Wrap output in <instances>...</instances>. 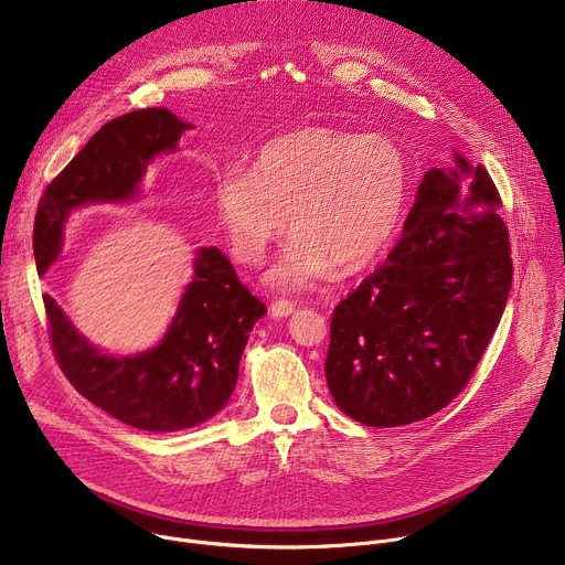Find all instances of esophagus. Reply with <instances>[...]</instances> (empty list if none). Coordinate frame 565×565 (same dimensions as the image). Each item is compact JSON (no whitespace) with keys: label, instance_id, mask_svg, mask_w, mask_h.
<instances>
[{"label":"esophagus","instance_id":"1","mask_svg":"<svg viewBox=\"0 0 565 565\" xmlns=\"http://www.w3.org/2000/svg\"><path fill=\"white\" fill-rule=\"evenodd\" d=\"M270 312H273V317H288L295 312V303L288 299H277L270 303Z\"/></svg>","mask_w":565,"mask_h":565}]
</instances>
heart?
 Masks as SVG:
<instances>
[{"label":"heart","instance_id":"b5f03b06","mask_svg":"<svg viewBox=\"0 0 565 565\" xmlns=\"http://www.w3.org/2000/svg\"><path fill=\"white\" fill-rule=\"evenodd\" d=\"M409 201V158L391 136L303 127L270 140L255 170L216 179L218 223L236 259L257 264L295 234L268 279L308 288L335 268L360 273L384 255Z\"/></svg>","mask_w":565,"mask_h":565}]
</instances>
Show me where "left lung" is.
Here are the masks:
<instances>
[{
	"label": "left lung",
	"instance_id": "obj_1",
	"mask_svg": "<svg viewBox=\"0 0 565 565\" xmlns=\"http://www.w3.org/2000/svg\"><path fill=\"white\" fill-rule=\"evenodd\" d=\"M499 190L460 153L429 170L405 230L331 319L327 382L366 427H402L445 409L486 353L512 286Z\"/></svg>",
	"mask_w": 565,
	"mask_h": 565
}]
</instances>
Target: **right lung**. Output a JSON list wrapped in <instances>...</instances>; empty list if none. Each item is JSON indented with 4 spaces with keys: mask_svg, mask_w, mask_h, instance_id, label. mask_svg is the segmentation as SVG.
Here are the masks:
<instances>
[{
    "mask_svg": "<svg viewBox=\"0 0 565 565\" xmlns=\"http://www.w3.org/2000/svg\"><path fill=\"white\" fill-rule=\"evenodd\" d=\"M192 125L151 107L109 120L49 183L40 199L33 253L42 275L60 255L71 210L129 201L149 160L174 151ZM55 360L75 391L116 420L145 431H181L218 414L234 391L241 353L266 306L238 281L216 248H201L170 331L158 347L114 358L79 335L51 295H44Z\"/></svg>",
    "mask_w": 565,
    "mask_h": 565,
    "instance_id": "1",
    "label": "right lung"
}]
</instances>
